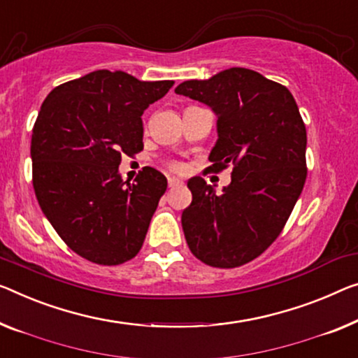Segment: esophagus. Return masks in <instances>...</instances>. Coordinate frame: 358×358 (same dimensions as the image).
Listing matches in <instances>:
<instances>
[{"mask_svg":"<svg viewBox=\"0 0 358 358\" xmlns=\"http://www.w3.org/2000/svg\"><path fill=\"white\" fill-rule=\"evenodd\" d=\"M181 185V180H178L177 177H169V186L170 188H173V186H178Z\"/></svg>","mask_w":358,"mask_h":358,"instance_id":"34e87169","label":"esophagus"}]
</instances>
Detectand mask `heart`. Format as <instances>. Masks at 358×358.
I'll return each mask as SVG.
<instances>
[{"mask_svg": "<svg viewBox=\"0 0 358 358\" xmlns=\"http://www.w3.org/2000/svg\"><path fill=\"white\" fill-rule=\"evenodd\" d=\"M169 167L172 169L173 172H183V170H185V165H183V162H178V161H175V162H170Z\"/></svg>", "mask_w": 358, "mask_h": 358, "instance_id": "heart-1", "label": "heart"}]
</instances>
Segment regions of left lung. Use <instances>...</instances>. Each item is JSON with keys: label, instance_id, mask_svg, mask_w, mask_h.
Wrapping results in <instances>:
<instances>
[{"label": "left lung", "instance_id": "1", "mask_svg": "<svg viewBox=\"0 0 358 358\" xmlns=\"http://www.w3.org/2000/svg\"><path fill=\"white\" fill-rule=\"evenodd\" d=\"M210 106L218 141L209 161L222 172L233 164L222 194L201 177L181 213L186 243L196 259L234 268L259 257L280 236L307 178V131L289 90L244 67L175 88Z\"/></svg>", "mask_w": 358, "mask_h": 358}]
</instances>
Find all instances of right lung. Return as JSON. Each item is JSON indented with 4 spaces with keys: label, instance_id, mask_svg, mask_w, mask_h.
Listing matches in <instances>:
<instances>
[{
    "label": "right lung",
    "instance_id": "obj_1",
    "mask_svg": "<svg viewBox=\"0 0 358 358\" xmlns=\"http://www.w3.org/2000/svg\"><path fill=\"white\" fill-rule=\"evenodd\" d=\"M172 85L96 71L56 87L41 106L30 145L36 199L90 262L120 265L140 252L167 178L145 167L130 183L119 165L143 151V112Z\"/></svg>",
    "mask_w": 358,
    "mask_h": 358
}]
</instances>
